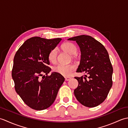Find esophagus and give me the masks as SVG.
I'll return each instance as SVG.
<instances>
[{
    "instance_id": "esophagus-1",
    "label": "esophagus",
    "mask_w": 128,
    "mask_h": 128,
    "mask_svg": "<svg viewBox=\"0 0 128 128\" xmlns=\"http://www.w3.org/2000/svg\"><path fill=\"white\" fill-rule=\"evenodd\" d=\"M71 79H72L71 77H66V78H65V80H66V81H69Z\"/></svg>"
}]
</instances>
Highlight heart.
Segmentation results:
<instances>
[{
  "mask_svg": "<svg viewBox=\"0 0 128 128\" xmlns=\"http://www.w3.org/2000/svg\"><path fill=\"white\" fill-rule=\"evenodd\" d=\"M62 50L72 55V58L73 59H76V55L77 53L78 48L76 46L71 42H66L61 46ZM48 60L50 62L54 63L56 62L57 59V50L56 48H53L51 50L48 54ZM75 70L74 65H64L58 64L54 67L53 71L58 74L62 75L64 76H69Z\"/></svg>",
  "mask_w": 128,
  "mask_h": 128,
  "instance_id": "b5f03b06",
  "label": "heart"
}]
</instances>
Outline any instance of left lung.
<instances>
[{
	"instance_id": "left-lung-1",
	"label": "left lung",
	"mask_w": 128,
	"mask_h": 128,
	"mask_svg": "<svg viewBox=\"0 0 128 128\" xmlns=\"http://www.w3.org/2000/svg\"><path fill=\"white\" fill-rule=\"evenodd\" d=\"M68 40H75L80 48L81 60L76 72L88 75V80L83 76L75 77L78 82L75 96L84 106L96 107L106 100L113 84V67L108 52L102 43L88 35Z\"/></svg>"
}]
</instances>
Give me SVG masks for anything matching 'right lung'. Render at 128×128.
I'll use <instances>...</instances> for the list:
<instances>
[{"label":"right lung","mask_w":128,"mask_h":128,"mask_svg":"<svg viewBox=\"0 0 128 128\" xmlns=\"http://www.w3.org/2000/svg\"><path fill=\"white\" fill-rule=\"evenodd\" d=\"M61 40L59 38L48 40L32 37L26 40L15 54L12 72L15 91L32 109L40 110L50 107L65 80L62 75L56 72L48 75L51 70L48 66V54Z\"/></svg>","instance_id":"obj_1"}]
</instances>
